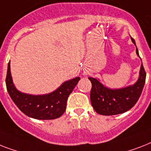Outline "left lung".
Instances as JSON below:
<instances>
[{
    "label": "left lung",
    "instance_id": "obj_1",
    "mask_svg": "<svg viewBox=\"0 0 151 151\" xmlns=\"http://www.w3.org/2000/svg\"><path fill=\"white\" fill-rule=\"evenodd\" d=\"M132 41L136 45L134 39ZM136 54L139 57L136 48ZM92 83L90 99L96 112L101 115H116L124 113L133 107L140 97L146 81V72L141 64L137 81L122 88H110L100 82L99 79L88 78Z\"/></svg>",
    "mask_w": 151,
    "mask_h": 151
}]
</instances>
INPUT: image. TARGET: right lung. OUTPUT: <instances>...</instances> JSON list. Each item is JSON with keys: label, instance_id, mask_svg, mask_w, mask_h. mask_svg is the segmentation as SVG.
Listing matches in <instances>:
<instances>
[{"label": "right lung", "instance_id": "add662e5", "mask_svg": "<svg viewBox=\"0 0 151 151\" xmlns=\"http://www.w3.org/2000/svg\"><path fill=\"white\" fill-rule=\"evenodd\" d=\"M80 79L79 77H77L66 81L57 89L48 94H27L15 88L12 78L9 61L6 76V87L12 101L24 114L34 119L52 120L63 114L68 96Z\"/></svg>", "mask_w": 151, "mask_h": 151}]
</instances>
